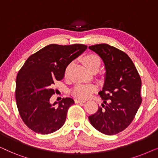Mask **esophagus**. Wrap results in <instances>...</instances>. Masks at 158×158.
<instances>
[{"mask_svg": "<svg viewBox=\"0 0 158 158\" xmlns=\"http://www.w3.org/2000/svg\"><path fill=\"white\" fill-rule=\"evenodd\" d=\"M75 102L76 103H85V101H82V100H80V99H75Z\"/></svg>", "mask_w": 158, "mask_h": 158, "instance_id": "obj_1", "label": "esophagus"}]
</instances>
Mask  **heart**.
<instances>
[{
	"instance_id": "b5f03b06",
	"label": "heart",
	"mask_w": 158,
	"mask_h": 158,
	"mask_svg": "<svg viewBox=\"0 0 158 158\" xmlns=\"http://www.w3.org/2000/svg\"><path fill=\"white\" fill-rule=\"evenodd\" d=\"M83 62L86 68L88 70L94 71L95 70H98L101 64V60L98 55L94 53H88L83 56ZM71 64H69L65 68V75L68 72L69 68ZM96 90V85H92V84H81L78 83L75 85L72 90V94L75 97L81 99L88 98L95 90Z\"/></svg>"
}]
</instances>
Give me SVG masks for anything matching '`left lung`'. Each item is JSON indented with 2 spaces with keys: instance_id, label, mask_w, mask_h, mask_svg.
Listing matches in <instances>:
<instances>
[{
  "instance_id": "obj_1",
  "label": "left lung",
  "mask_w": 158,
  "mask_h": 158,
  "mask_svg": "<svg viewBox=\"0 0 158 158\" xmlns=\"http://www.w3.org/2000/svg\"><path fill=\"white\" fill-rule=\"evenodd\" d=\"M88 48L100 56L106 69L104 85L98 93L102 107L88 118L100 132L116 135L131 124L141 104V78L132 60L120 49L107 44Z\"/></svg>"
}]
</instances>
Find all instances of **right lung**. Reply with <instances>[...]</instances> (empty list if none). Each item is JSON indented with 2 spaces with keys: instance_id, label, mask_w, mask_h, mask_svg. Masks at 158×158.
Masks as SVG:
<instances>
[{
  "instance_id": "1",
  "label": "right lung",
  "mask_w": 158,
  "mask_h": 158,
  "mask_svg": "<svg viewBox=\"0 0 158 158\" xmlns=\"http://www.w3.org/2000/svg\"><path fill=\"white\" fill-rule=\"evenodd\" d=\"M86 49V45L81 44L47 45L29 57L19 71L16 104L23 122L31 130L48 135L63 126L69 107L75 102L64 98L52 104V87L63 78L66 67Z\"/></svg>"
}]
</instances>
